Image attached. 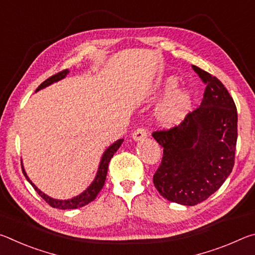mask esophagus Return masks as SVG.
I'll return each mask as SVG.
<instances>
[{
	"instance_id": "1",
	"label": "esophagus",
	"mask_w": 255,
	"mask_h": 255,
	"mask_svg": "<svg viewBox=\"0 0 255 255\" xmlns=\"http://www.w3.org/2000/svg\"><path fill=\"white\" fill-rule=\"evenodd\" d=\"M147 137V130L144 127H139L137 128L135 131L132 132V138L135 140H140V139H144V138Z\"/></svg>"
}]
</instances>
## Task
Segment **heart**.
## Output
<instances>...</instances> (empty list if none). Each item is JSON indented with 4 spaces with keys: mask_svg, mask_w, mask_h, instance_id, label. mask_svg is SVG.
Masks as SVG:
<instances>
[{
    "mask_svg": "<svg viewBox=\"0 0 255 255\" xmlns=\"http://www.w3.org/2000/svg\"><path fill=\"white\" fill-rule=\"evenodd\" d=\"M178 86V80L170 77L165 83V92H171ZM191 105V94L185 90L176 91L167 97L157 109V119L164 125H173L182 119Z\"/></svg>",
    "mask_w": 255,
    "mask_h": 255,
    "instance_id": "obj_1",
    "label": "heart"
}]
</instances>
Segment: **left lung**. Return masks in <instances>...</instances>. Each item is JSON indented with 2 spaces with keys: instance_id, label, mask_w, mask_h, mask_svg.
<instances>
[{
  "instance_id": "left-lung-1",
  "label": "left lung",
  "mask_w": 255,
  "mask_h": 255,
  "mask_svg": "<svg viewBox=\"0 0 255 255\" xmlns=\"http://www.w3.org/2000/svg\"><path fill=\"white\" fill-rule=\"evenodd\" d=\"M206 84L201 105L170 129L153 131L163 157L153 176L159 195L195 206L222 187L234 167L237 110L217 77L192 65Z\"/></svg>"
}]
</instances>
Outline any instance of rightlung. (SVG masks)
<instances>
[{
  "label": "right lung",
  "mask_w": 255,
  "mask_h": 255,
  "mask_svg": "<svg viewBox=\"0 0 255 255\" xmlns=\"http://www.w3.org/2000/svg\"><path fill=\"white\" fill-rule=\"evenodd\" d=\"M68 70H63L58 72L57 74H55L53 76H50L49 79H47L46 81L42 82V83L38 86V89L36 90L37 91H39V90L46 88V86H48L50 84H53L54 82H57L59 80L64 79L67 75ZM123 143V139H119L116 141V143L112 144L109 148H108L105 154H103V156L101 158V162H100V166H99V170H98V174L96 176V179L92 182V184L90 185V187L85 190L83 193H81L80 196H76L74 198H72V199H67V200H57V199H53V198L48 197L47 195H45L44 192H41L39 189H38L36 185H34L30 179L28 178V175L25 174V171L22 167V172L25 176V179H27L30 184L32 185L33 189L36 190L38 195H39L42 199H44L47 204L49 206L53 207V208H58V209H75V208H79V207H83L85 205L90 204V202L93 201L96 199V197L98 196V193L100 192V190L102 189L103 185H105L106 182V178H107V172H108V166H109V162L111 157L114 156V154L117 152L118 148L120 147V145Z\"/></svg>",
  "instance_id": "1"
}]
</instances>
